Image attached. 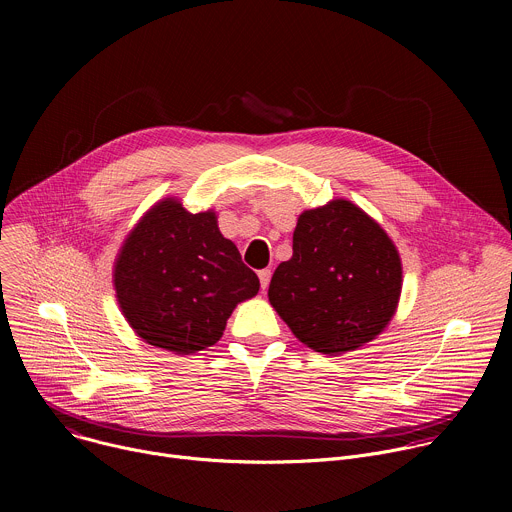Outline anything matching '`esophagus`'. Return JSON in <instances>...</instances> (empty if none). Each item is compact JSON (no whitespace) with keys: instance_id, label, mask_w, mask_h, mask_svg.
I'll use <instances>...</instances> for the list:
<instances>
[{"instance_id":"obj_1","label":"esophagus","mask_w":512,"mask_h":512,"mask_svg":"<svg viewBox=\"0 0 512 512\" xmlns=\"http://www.w3.org/2000/svg\"><path fill=\"white\" fill-rule=\"evenodd\" d=\"M259 281H261V287L267 289V285H269V281H271V269H261V271H259Z\"/></svg>"}]
</instances>
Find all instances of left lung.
Returning a JSON list of instances; mask_svg holds the SVG:
<instances>
[{
    "label": "left lung",
    "instance_id": "8db88e82",
    "mask_svg": "<svg viewBox=\"0 0 512 512\" xmlns=\"http://www.w3.org/2000/svg\"><path fill=\"white\" fill-rule=\"evenodd\" d=\"M401 287V257L385 229L354 202L334 198L298 216L294 255L277 265L267 296L300 342L338 356L389 326Z\"/></svg>",
    "mask_w": 512,
    "mask_h": 512
}]
</instances>
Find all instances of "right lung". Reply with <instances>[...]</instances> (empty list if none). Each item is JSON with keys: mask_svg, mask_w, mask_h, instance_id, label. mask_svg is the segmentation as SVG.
I'll return each instance as SVG.
<instances>
[{"mask_svg": "<svg viewBox=\"0 0 512 512\" xmlns=\"http://www.w3.org/2000/svg\"><path fill=\"white\" fill-rule=\"evenodd\" d=\"M119 310L156 348L192 354L221 340L237 304L259 291V277L218 231L216 212H188L168 196L139 218L113 265Z\"/></svg>", "mask_w": 512, "mask_h": 512, "instance_id": "right-lung-1", "label": "right lung"}]
</instances>
